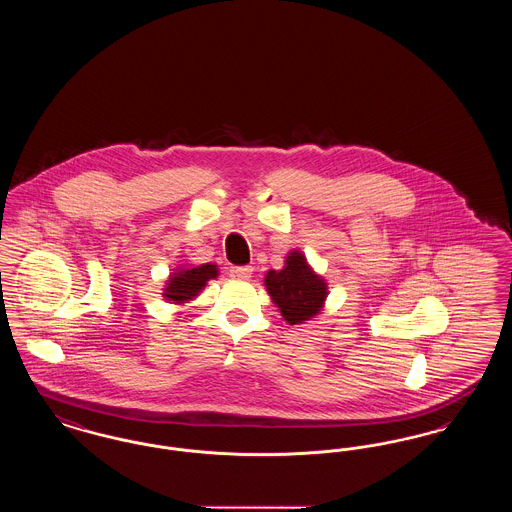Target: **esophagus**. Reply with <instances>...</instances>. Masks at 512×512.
Returning a JSON list of instances; mask_svg holds the SVG:
<instances>
[{
  "instance_id": "1",
  "label": "esophagus",
  "mask_w": 512,
  "mask_h": 512,
  "mask_svg": "<svg viewBox=\"0 0 512 512\" xmlns=\"http://www.w3.org/2000/svg\"><path fill=\"white\" fill-rule=\"evenodd\" d=\"M232 272H234V276H236V278H240V280H249V278H251V274H253V268L236 267Z\"/></svg>"
}]
</instances>
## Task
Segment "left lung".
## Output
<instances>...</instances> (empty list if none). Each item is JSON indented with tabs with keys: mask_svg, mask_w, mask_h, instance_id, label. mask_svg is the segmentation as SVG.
<instances>
[{
	"mask_svg": "<svg viewBox=\"0 0 512 512\" xmlns=\"http://www.w3.org/2000/svg\"><path fill=\"white\" fill-rule=\"evenodd\" d=\"M265 286L272 303L288 324H303L320 315L328 297L326 280L297 249L288 253L284 268L268 270Z\"/></svg>",
	"mask_w": 512,
	"mask_h": 512,
	"instance_id": "8db88e82",
	"label": "left lung"
}]
</instances>
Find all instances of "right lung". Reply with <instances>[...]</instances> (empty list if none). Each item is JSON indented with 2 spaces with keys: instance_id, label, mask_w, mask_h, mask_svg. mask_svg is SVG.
Masks as SVG:
<instances>
[{
  "instance_id": "right-lung-1",
  "label": "right lung",
  "mask_w": 512,
  "mask_h": 512,
  "mask_svg": "<svg viewBox=\"0 0 512 512\" xmlns=\"http://www.w3.org/2000/svg\"><path fill=\"white\" fill-rule=\"evenodd\" d=\"M217 276H219V268L213 263H205L197 267L174 268V272L167 280V286L163 288V297L167 299V303L184 305L197 297L199 292L207 286V282Z\"/></svg>"
}]
</instances>
